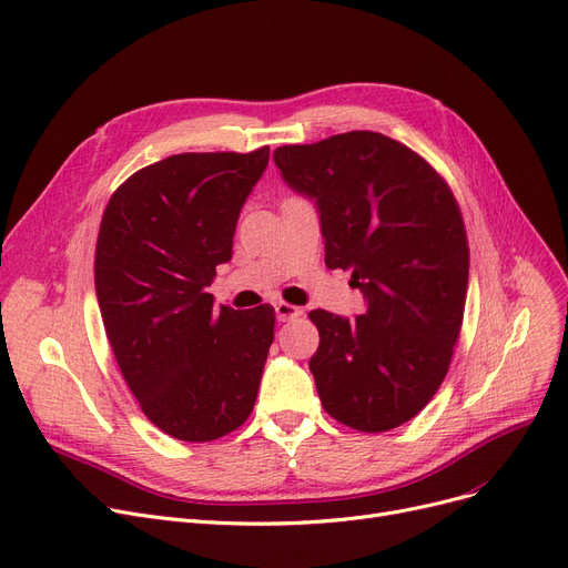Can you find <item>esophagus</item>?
<instances>
[{
  "instance_id": "1",
  "label": "esophagus",
  "mask_w": 568,
  "mask_h": 568,
  "mask_svg": "<svg viewBox=\"0 0 568 568\" xmlns=\"http://www.w3.org/2000/svg\"><path fill=\"white\" fill-rule=\"evenodd\" d=\"M274 308H276V315H278L281 323H287V320L297 317V315L302 313L297 306H292V304H287V302H278V304H274Z\"/></svg>"
}]
</instances>
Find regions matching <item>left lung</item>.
<instances>
[{"label": "left lung", "instance_id": "obj_1", "mask_svg": "<svg viewBox=\"0 0 568 568\" xmlns=\"http://www.w3.org/2000/svg\"><path fill=\"white\" fill-rule=\"evenodd\" d=\"M283 181L320 213L325 264L353 271L366 311H311V374L323 408L357 432H387L420 413L457 343L468 243L455 196L434 166L378 132H345L274 153Z\"/></svg>", "mask_w": 568, "mask_h": 568}]
</instances>
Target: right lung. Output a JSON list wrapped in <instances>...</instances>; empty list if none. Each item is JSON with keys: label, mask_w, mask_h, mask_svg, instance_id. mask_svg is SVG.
Listing matches in <instances>:
<instances>
[{"label": "right lung", "mask_w": 568, "mask_h": 568, "mask_svg": "<svg viewBox=\"0 0 568 568\" xmlns=\"http://www.w3.org/2000/svg\"><path fill=\"white\" fill-rule=\"evenodd\" d=\"M268 164L253 153H181L139 169L109 200L94 290L122 378L148 420L204 443L253 413L274 341L268 304L213 308L241 206Z\"/></svg>", "instance_id": "right-lung-1"}]
</instances>
